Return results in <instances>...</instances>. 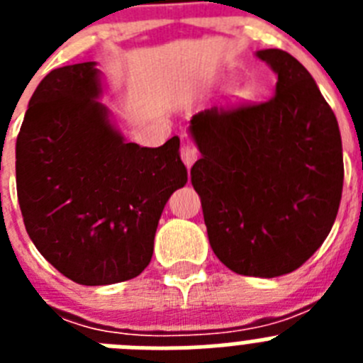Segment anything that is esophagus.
<instances>
[{
	"mask_svg": "<svg viewBox=\"0 0 363 363\" xmlns=\"http://www.w3.org/2000/svg\"><path fill=\"white\" fill-rule=\"evenodd\" d=\"M179 154H182V160H184V163L189 167V169H191L192 163L196 162L198 156H200V154H198V150L194 149L192 145H189V143H184V145H182Z\"/></svg>",
	"mask_w": 363,
	"mask_h": 363,
	"instance_id": "1",
	"label": "esophagus"
}]
</instances>
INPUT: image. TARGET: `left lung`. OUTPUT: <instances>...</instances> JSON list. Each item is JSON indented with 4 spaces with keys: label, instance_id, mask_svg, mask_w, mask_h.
Segmentation results:
<instances>
[{
    "label": "left lung",
    "instance_id": "left-lung-1",
    "mask_svg": "<svg viewBox=\"0 0 363 363\" xmlns=\"http://www.w3.org/2000/svg\"><path fill=\"white\" fill-rule=\"evenodd\" d=\"M256 57L277 74L274 96L192 116L189 134L201 158L191 182L221 264L277 278L306 264L331 233L344 156L335 112L306 67L280 49Z\"/></svg>",
    "mask_w": 363,
    "mask_h": 363
}]
</instances>
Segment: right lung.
Instances as JSON below:
<instances>
[{
  "mask_svg": "<svg viewBox=\"0 0 363 363\" xmlns=\"http://www.w3.org/2000/svg\"><path fill=\"white\" fill-rule=\"evenodd\" d=\"M96 62L50 70L16 142L25 229L50 265L79 285L136 278L149 265L163 207L187 184L179 138L125 142L99 98Z\"/></svg>",
  "mask_w": 363,
  "mask_h": 363,
  "instance_id": "right-lung-1",
  "label": "right lung"
}]
</instances>
